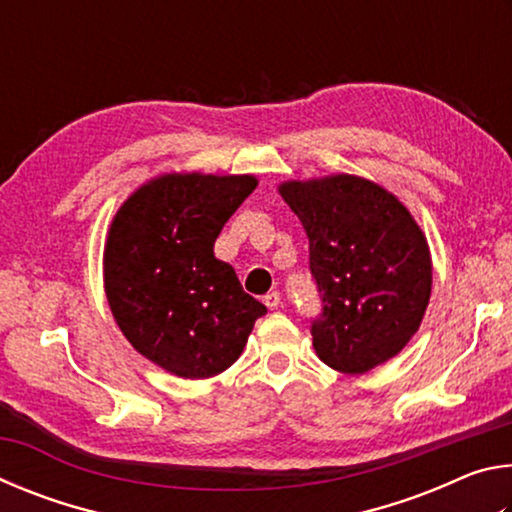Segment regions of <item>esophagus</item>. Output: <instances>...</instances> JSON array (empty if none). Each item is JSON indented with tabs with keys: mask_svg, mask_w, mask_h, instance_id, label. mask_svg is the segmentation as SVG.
Wrapping results in <instances>:
<instances>
[{
	"mask_svg": "<svg viewBox=\"0 0 512 512\" xmlns=\"http://www.w3.org/2000/svg\"><path fill=\"white\" fill-rule=\"evenodd\" d=\"M280 293H277V291H271V293H266V296H264V305L268 307V309H277V307H280Z\"/></svg>",
	"mask_w": 512,
	"mask_h": 512,
	"instance_id": "34e87169",
	"label": "esophagus"
}]
</instances>
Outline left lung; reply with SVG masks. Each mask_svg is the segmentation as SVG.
Here are the masks:
<instances>
[{
    "instance_id": "8db88e82",
    "label": "left lung",
    "mask_w": 512,
    "mask_h": 512,
    "mask_svg": "<svg viewBox=\"0 0 512 512\" xmlns=\"http://www.w3.org/2000/svg\"><path fill=\"white\" fill-rule=\"evenodd\" d=\"M309 237V266L323 293L311 325L329 368L363 375L393 359L429 307L427 237L393 192L352 173L277 185Z\"/></svg>"
}]
</instances>
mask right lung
Here are the masks:
<instances>
[{"label": "right lung", "mask_w": 512, "mask_h": 512, "mask_svg": "<svg viewBox=\"0 0 512 512\" xmlns=\"http://www.w3.org/2000/svg\"><path fill=\"white\" fill-rule=\"evenodd\" d=\"M257 183L250 173H160L112 216L103 246L110 311L128 343L171 375L228 370L266 314L214 257L216 237Z\"/></svg>", "instance_id": "right-lung-1"}]
</instances>
